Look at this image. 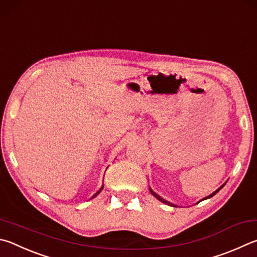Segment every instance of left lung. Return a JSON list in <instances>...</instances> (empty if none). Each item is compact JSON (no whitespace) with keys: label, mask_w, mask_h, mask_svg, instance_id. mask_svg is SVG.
I'll return each mask as SVG.
<instances>
[{"label":"left lung","mask_w":257,"mask_h":257,"mask_svg":"<svg viewBox=\"0 0 257 257\" xmlns=\"http://www.w3.org/2000/svg\"><path fill=\"white\" fill-rule=\"evenodd\" d=\"M226 184V183H225ZM225 184H222L221 186H220V188H219V189H217L216 191H214V192L213 193H211V194H210V195H208V197H206V198H203L202 200H200V201H203V200H207V199H209V198H211V197H213V195L214 194H216V193H218L219 192V191H220L222 188H223V186H225ZM149 191H151V193L154 195V197H155L157 200H160V201L161 202H163V203H165V204H169V206H175V204H173V203H171V202H169V201H166V200L165 199H163L162 197H160V195H158V194H156L155 192H154V191L151 189V188H149Z\"/></svg>","instance_id":"8db88e82"}]
</instances>
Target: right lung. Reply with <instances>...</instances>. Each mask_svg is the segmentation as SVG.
I'll list each match as a JSON object with an SVG mask.
<instances>
[{"instance_id":"obj_1","label":"right lung","mask_w":257,"mask_h":257,"mask_svg":"<svg viewBox=\"0 0 257 257\" xmlns=\"http://www.w3.org/2000/svg\"><path fill=\"white\" fill-rule=\"evenodd\" d=\"M102 190H103V184H102V186H101V188H100L99 190H97V191H96V193H95V194H93V195H92V197H91V199H93V198H95V197H96V195H97V194H99V193L101 192V191H102Z\"/></svg>"}]
</instances>
